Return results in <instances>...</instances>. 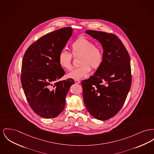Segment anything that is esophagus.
<instances>
[{
	"instance_id": "1",
	"label": "esophagus",
	"mask_w": 154,
	"mask_h": 154,
	"mask_svg": "<svg viewBox=\"0 0 154 154\" xmlns=\"http://www.w3.org/2000/svg\"><path fill=\"white\" fill-rule=\"evenodd\" d=\"M74 82H75V84H79V83H80V81L79 80H75Z\"/></svg>"
}]
</instances>
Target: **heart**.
Masks as SVG:
<instances>
[{
    "label": "heart",
    "instance_id": "1",
    "mask_svg": "<svg viewBox=\"0 0 154 154\" xmlns=\"http://www.w3.org/2000/svg\"><path fill=\"white\" fill-rule=\"evenodd\" d=\"M70 48L74 56H81L79 61L81 66L68 74L69 78L74 80L82 79L88 75L91 70V67L94 70H97L103 63L102 50L86 38L80 37L77 39L72 44ZM58 63L64 69L72 70V55L66 51H61L58 56Z\"/></svg>",
    "mask_w": 154,
    "mask_h": 154
}]
</instances>
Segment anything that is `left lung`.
Masks as SVG:
<instances>
[{
    "instance_id": "1",
    "label": "left lung",
    "mask_w": 154,
    "mask_h": 154,
    "mask_svg": "<svg viewBox=\"0 0 154 154\" xmlns=\"http://www.w3.org/2000/svg\"><path fill=\"white\" fill-rule=\"evenodd\" d=\"M85 33L102 45L103 62L94 75L82 81L83 100L93 117L106 120L122 108L130 89V56L115 34L94 30H87Z\"/></svg>"
}]
</instances>
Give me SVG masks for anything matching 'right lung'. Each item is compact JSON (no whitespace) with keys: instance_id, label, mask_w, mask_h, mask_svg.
<instances>
[{"instance_id":"1","label":"right lung","mask_w":154,"mask_h":154,"mask_svg":"<svg viewBox=\"0 0 154 154\" xmlns=\"http://www.w3.org/2000/svg\"><path fill=\"white\" fill-rule=\"evenodd\" d=\"M64 27L41 37L28 47L23 57L21 82L28 102L38 116L57 117L66 105L72 79L57 82L65 74L58 56L72 35Z\"/></svg>"}]
</instances>
